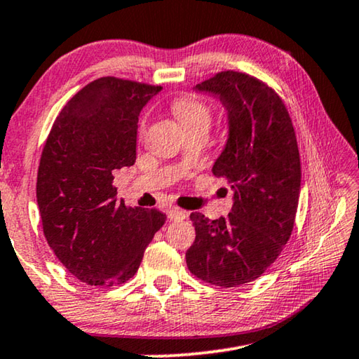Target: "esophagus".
Segmentation results:
<instances>
[{
    "label": "esophagus",
    "mask_w": 359,
    "mask_h": 359,
    "mask_svg": "<svg viewBox=\"0 0 359 359\" xmlns=\"http://www.w3.org/2000/svg\"><path fill=\"white\" fill-rule=\"evenodd\" d=\"M187 215H189V212H185V210H182V209H175V208L168 209L169 220H184Z\"/></svg>",
    "instance_id": "obj_1"
}]
</instances>
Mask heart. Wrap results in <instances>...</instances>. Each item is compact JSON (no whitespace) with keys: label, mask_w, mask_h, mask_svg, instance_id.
<instances>
[{"label":"heart","mask_w":359,"mask_h":359,"mask_svg":"<svg viewBox=\"0 0 359 359\" xmlns=\"http://www.w3.org/2000/svg\"><path fill=\"white\" fill-rule=\"evenodd\" d=\"M172 108L174 115L177 116L179 123L182 128L187 130L193 129H209L210 121H212V110L208 102L198 97V95L193 94H184L179 95L172 100ZM145 134V121H140L139 126V135Z\"/></svg>","instance_id":"heart-1"}]
</instances>
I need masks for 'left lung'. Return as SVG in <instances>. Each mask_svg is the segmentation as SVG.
<instances>
[{
	"mask_svg": "<svg viewBox=\"0 0 359 359\" xmlns=\"http://www.w3.org/2000/svg\"><path fill=\"white\" fill-rule=\"evenodd\" d=\"M196 89L229 110V140L212 172L229 180L233 208L217 220L190 214L196 238L187 266L204 283L236 287L264 275L291 238L302 175L297 139L284 102L257 78L225 70Z\"/></svg>",
	"mask_w": 359,
	"mask_h": 359,
	"instance_id": "left-lung-1",
	"label": "left lung"
}]
</instances>
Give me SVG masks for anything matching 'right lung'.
Wrapping results in <instances>:
<instances>
[{
  "instance_id": "add662e5",
  "label": "right lung",
  "mask_w": 359,
  "mask_h": 359,
  "mask_svg": "<svg viewBox=\"0 0 359 359\" xmlns=\"http://www.w3.org/2000/svg\"><path fill=\"white\" fill-rule=\"evenodd\" d=\"M161 86L94 79L55 118L39 159L36 201L60 264L89 286L129 281L166 222L158 209L116 200L113 174L135 163L139 113Z\"/></svg>"
}]
</instances>
